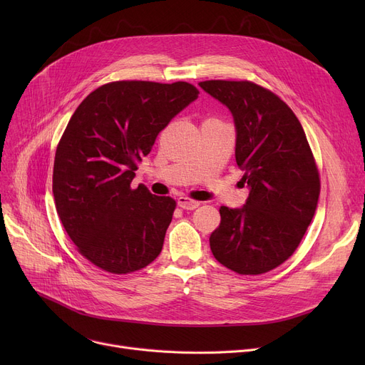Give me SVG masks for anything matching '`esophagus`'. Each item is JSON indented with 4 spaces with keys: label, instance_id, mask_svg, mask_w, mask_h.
I'll return each mask as SVG.
<instances>
[{
    "label": "esophagus",
    "instance_id": "34e87169",
    "mask_svg": "<svg viewBox=\"0 0 365 365\" xmlns=\"http://www.w3.org/2000/svg\"><path fill=\"white\" fill-rule=\"evenodd\" d=\"M178 204L180 208H185V210H195L197 207H200V201H195V200L185 197V195H180L178 198Z\"/></svg>",
    "mask_w": 365,
    "mask_h": 365
}]
</instances>
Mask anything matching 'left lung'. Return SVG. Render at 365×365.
Listing matches in <instances>:
<instances>
[{
  "mask_svg": "<svg viewBox=\"0 0 365 365\" xmlns=\"http://www.w3.org/2000/svg\"><path fill=\"white\" fill-rule=\"evenodd\" d=\"M198 84L232 112L235 160L250 187L242 208L220 207L210 248L240 275L269 272L296 252L315 215L321 182L312 149L294 112L271 90L247 80Z\"/></svg>",
  "mask_w": 365,
  "mask_h": 365,
  "instance_id": "1",
  "label": "left lung"
}]
</instances>
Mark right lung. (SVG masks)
I'll list each match as a JSON object with an SVG mask.
<instances>
[{
    "instance_id": "obj_1",
    "label": "right lung",
    "mask_w": 365,
    "mask_h": 365,
    "mask_svg": "<svg viewBox=\"0 0 365 365\" xmlns=\"http://www.w3.org/2000/svg\"><path fill=\"white\" fill-rule=\"evenodd\" d=\"M198 94L185 81H113L71 117L54 157L56 210L78 253L102 271L130 274L161 253L176 201L131 180L158 133Z\"/></svg>"
}]
</instances>
